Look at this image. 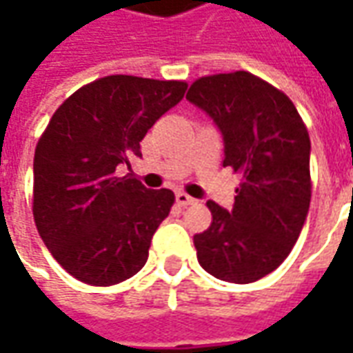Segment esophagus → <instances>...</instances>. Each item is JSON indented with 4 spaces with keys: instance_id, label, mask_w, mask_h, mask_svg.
I'll list each match as a JSON object with an SVG mask.
<instances>
[{
    "instance_id": "esophagus-1",
    "label": "esophagus",
    "mask_w": 353,
    "mask_h": 353,
    "mask_svg": "<svg viewBox=\"0 0 353 353\" xmlns=\"http://www.w3.org/2000/svg\"><path fill=\"white\" fill-rule=\"evenodd\" d=\"M176 202H177V204H179V206H191V204H194L196 200L192 199V196H189L187 192L179 191L176 194Z\"/></svg>"
}]
</instances>
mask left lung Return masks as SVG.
Listing matches in <instances>:
<instances>
[{
  "instance_id": "1",
  "label": "left lung",
  "mask_w": 353,
  "mask_h": 353,
  "mask_svg": "<svg viewBox=\"0 0 353 353\" xmlns=\"http://www.w3.org/2000/svg\"><path fill=\"white\" fill-rule=\"evenodd\" d=\"M225 141L223 166L240 176L230 212L208 202L212 225L194 234L200 266L230 283H252L285 261L312 196L310 136L295 103L250 72L217 73L191 85Z\"/></svg>"
}]
</instances>
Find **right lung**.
Wrapping results in <instances>:
<instances>
[{"mask_svg": "<svg viewBox=\"0 0 353 353\" xmlns=\"http://www.w3.org/2000/svg\"><path fill=\"white\" fill-rule=\"evenodd\" d=\"M185 88V81L108 75L75 90L50 117L35 147L34 221L75 280L108 288L145 265L176 196L117 170L141 157L139 141Z\"/></svg>", "mask_w": 353, "mask_h": 353, "instance_id": "right-lung-1", "label": "right lung"}]
</instances>
